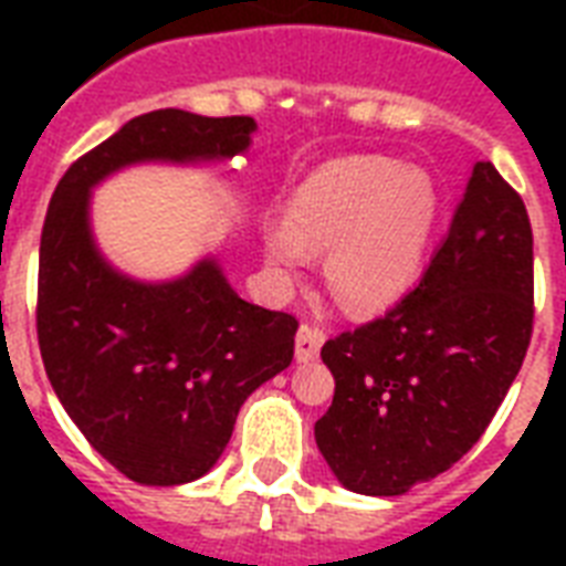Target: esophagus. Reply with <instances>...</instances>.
<instances>
[{
  "mask_svg": "<svg viewBox=\"0 0 566 566\" xmlns=\"http://www.w3.org/2000/svg\"><path fill=\"white\" fill-rule=\"evenodd\" d=\"M323 332L314 326H308V323H302L300 332H296V361L300 364H308L314 361L319 355V346H323Z\"/></svg>",
  "mask_w": 566,
  "mask_h": 566,
  "instance_id": "34e87169",
  "label": "esophagus"
}]
</instances>
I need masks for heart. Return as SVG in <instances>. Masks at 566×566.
I'll return each instance as SVG.
<instances>
[{"mask_svg": "<svg viewBox=\"0 0 566 566\" xmlns=\"http://www.w3.org/2000/svg\"><path fill=\"white\" fill-rule=\"evenodd\" d=\"M438 220L426 172L387 158H344L311 172L291 199V220L264 226L270 273L291 284L311 252H328L326 284L349 314H378L420 273Z\"/></svg>", "mask_w": 566, "mask_h": 566, "instance_id": "b5f03b06", "label": "heart"}]
</instances>
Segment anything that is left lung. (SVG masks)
Returning a JSON list of instances; mask_svg holds the SVG:
<instances>
[{
  "label": "left lung",
  "instance_id": "8db88e82",
  "mask_svg": "<svg viewBox=\"0 0 566 566\" xmlns=\"http://www.w3.org/2000/svg\"><path fill=\"white\" fill-rule=\"evenodd\" d=\"M532 266L526 205L479 161L420 284L319 353L335 399L314 438L337 482L399 496L473 449L526 358Z\"/></svg>",
  "mask_w": 566,
  "mask_h": 566
}]
</instances>
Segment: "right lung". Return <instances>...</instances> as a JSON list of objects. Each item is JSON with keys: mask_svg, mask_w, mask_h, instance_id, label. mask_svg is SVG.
Wrapping results in <instances>:
<instances>
[{"mask_svg": "<svg viewBox=\"0 0 566 566\" xmlns=\"http://www.w3.org/2000/svg\"><path fill=\"white\" fill-rule=\"evenodd\" d=\"M252 117L164 108L128 119L57 181L40 234L38 340L70 420L137 484L193 482L217 464L240 405L291 367L296 317L240 300L217 258L172 282H137L105 261L91 190L132 164L226 161Z\"/></svg>", "mask_w": 566, "mask_h": 566, "instance_id": "obj_1", "label": "right lung"}]
</instances>
